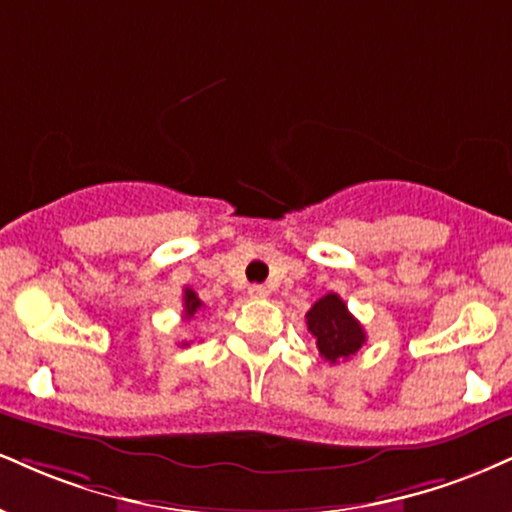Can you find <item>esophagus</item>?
Masks as SVG:
<instances>
[{"mask_svg": "<svg viewBox=\"0 0 512 512\" xmlns=\"http://www.w3.org/2000/svg\"><path fill=\"white\" fill-rule=\"evenodd\" d=\"M248 295L252 300H262V298H267L269 291L264 286H260V283H255V286L248 288Z\"/></svg>", "mask_w": 512, "mask_h": 512, "instance_id": "1", "label": "esophagus"}]
</instances>
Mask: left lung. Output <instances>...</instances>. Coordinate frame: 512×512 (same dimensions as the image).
I'll list each match as a JSON object with an SVG mask.
<instances>
[{
	"instance_id": "1",
	"label": "left lung",
	"mask_w": 512,
	"mask_h": 512,
	"mask_svg": "<svg viewBox=\"0 0 512 512\" xmlns=\"http://www.w3.org/2000/svg\"><path fill=\"white\" fill-rule=\"evenodd\" d=\"M307 329L317 338V350L329 365L348 360L365 346L362 324L348 312V305L336 293H326L307 312Z\"/></svg>"
}]
</instances>
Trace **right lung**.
<instances>
[{
	"label": "right lung",
	"instance_id": "obj_1",
	"mask_svg": "<svg viewBox=\"0 0 512 512\" xmlns=\"http://www.w3.org/2000/svg\"><path fill=\"white\" fill-rule=\"evenodd\" d=\"M202 307V300L197 298L193 288H183V319L195 317V312ZM181 346H188V343H181Z\"/></svg>",
	"mask_w": 512,
	"mask_h": 512
}]
</instances>
